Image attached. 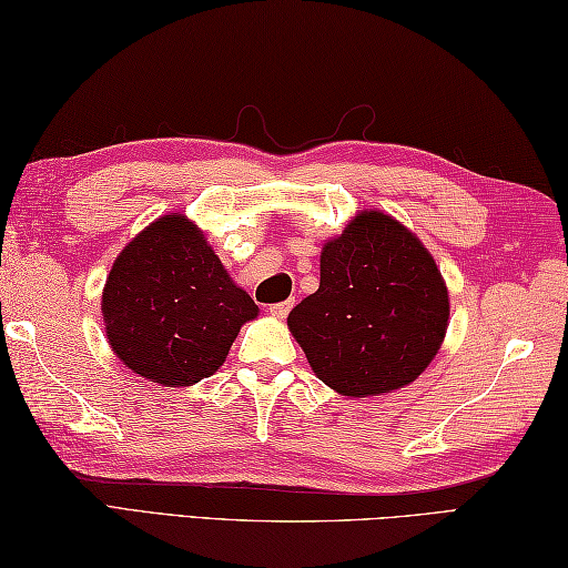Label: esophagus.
<instances>
[{
  "instance_id": "34e87169",
  "label": "esophagus",
  "mask_w": 568,
  "mask_h": 568,
  "mask_svg": "<svg viewBox=\"0 0 568 568\" xmlns=\"http://www.w3.org/2000/svg\"><path fill=\"white\" fill-rule=\"evenodd\" d=\"M288 312H292V302H280V304H272L270 306V314L274 318H284Z\"/></svg>"
}]
</instances>
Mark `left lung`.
Listing matches in <instances>:
<instances>
[{"mask_svg":"<svg viewBox=\"0 0 568 568\" xmlns=\"http://www.w3.org/2000/svg\"><path fill=\"white\" fill-rule=\"evenodd\" d=\"M450 302L413 232L361 212L321 252V282L288 314V331L328 388L353 398L413 383L440 348Z\"/></svg>","mask_w":568,"mask_h":568,"instance_id":"8db88e82","label":"left lung"}]
</instances>
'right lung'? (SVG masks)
<instances>
[{
	"instance_id": "right-lung-1",
	"label": "right lung",
	"mask_w": 568,
	"mask_h": 568,
	"mask_svg": "<svg viewBox=\"0 0 568 568\" xmlns=\"http://www.w3.org/2000/svg\"><path fill=\"white\" fill-rule=\"evenodd\" d=\"M101 306L115 356L170 388L210 378L260 312L180 215L160 217L118 254Z\"/></svg>"
}]
</instances>
